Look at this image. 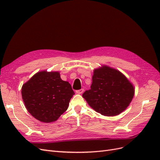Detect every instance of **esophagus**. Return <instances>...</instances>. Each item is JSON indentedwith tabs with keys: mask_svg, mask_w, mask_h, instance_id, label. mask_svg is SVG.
<instances>
[{
	"mask_svg": "<svg viewBox=\"0 0 160 160\" xmlns=\"http://www.w3.org/2000/svg\"><path fill=\"white\" fill-rule=\"evenodd\" d=\"M83 91H84V89H79V90H77V91H76V93H77V94H81V93H83Z\"/></svg>",
	"mask_w": 160,
	"mask_h": 160,
	"instance_id": "34e87169",
	"label": "esophagus"
}]
</instances>
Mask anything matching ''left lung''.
Returning <instances> with one entry per match:
<instances>
[{
    "mask_svg": "<svg viewBox=\"0 0 160 160\" xmlns=\"http://www.w3.org/2000/svg\"><path fill=\"white\" fill-rule=\"evenodd\" d=\"M134 88L120 71L103 65L93 71L92 84L83 97L91 108L105 116H115L126 109Z\"/></svg>",
    "mask_w": 160,
    "mask_h": 160,
    "instance_id": "8db88e82",
    "label": "left lung"
}]
</instances>
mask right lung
Instances as JSON below:
<instances>
[{
  "label": "right lung",
  "instance_id": "obj_1",
  "mask_svg": "<svg viewBox=\"0 0 160 160\" xmlns=\"http://www.w3.org/2000/svg\"><path fill=\"white\" fill-rule=\"evenodd\" d=\"M25 107L34 118L45 123L55 122L68 108L75 94L59 72L43 71L34 75L21 89Z\"/></svg>",
  "mask_w": 160,
  "mask_h": 160
}]
</instances>
